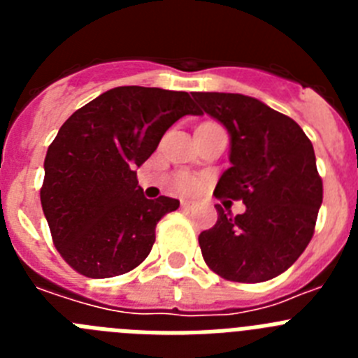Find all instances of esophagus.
<instances>
[{
	"mask_svg": "<svg viewBox=\"0 0 358 358\" xmlns=\"http://www.w3.org/2000/svg\"><path fill=\"white\" fill-rule=\"evenodd\" d=\"M181 208H182V210H192V208H194V202H192V201H182L181 202Z\"/></svg>",
	"mask_w": 358,
	"mask_h": 358,
	"instance_id": "34e87169",
	"label": "esophagus"
}]
</instances>
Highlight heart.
<instances>
[{"label": "heart", "instance_id": "1", "mask_svg": "<svg viewBox=\"0 0 358 358\" xmlns=\"http://www.w3.org/2000/svg\"><path fill=\"white\" fill-rule=\"evenodd\" d=\"M177 188L181 189V192H195L199 186V179L194 176H189V173H181V176H177V181H176Z\"/></svg>", "mask_w": 358, "mask_h": 358}]
</instances>
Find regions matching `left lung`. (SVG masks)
I'll use <instances>...</instances> for the list:
<instances>
[{
    "label": "left lung",
    "mask_w": 358,
    "mask_h": 358,
    "mask_svg": "<svg viewBox=\"0 0 358 358\" xmlns=\"http://www.w3.org/2000/svg\"><path fill=\"white\" fill-rule=\"evenodd\" d=\"M201 113L222 123L231 136V166L218 179L215 197L242 201L231 217L199 235L202 258L218 276L260 283L285 273L314 236L322 181L312 141L289 116L256 98L236 93H194Z\"/></svg>",
    "instance_id": "8db88e82"
}]
</instances>
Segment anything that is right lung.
Masks as SVG:
<instances>
[{
	"mask_svg": "<svg viewBox=\"0 0 358 358\" xmlns=\"http://www.w3.org/2000/svg\"><path fill=\"white\" fill-rule=\"evenodd\" d=\"M186 115L199 110L185 91L122 85L75 110L59 129L44 157L41 204L69 267L87 278H113L147 258L157 222L179 201L145 197L136 166Z\"/></svg>",
	"mask_w": 358,
	"mask_h": 358,
	"instance_id": "right-lung-1",
	"label": "right lung"
}]
</instances>
